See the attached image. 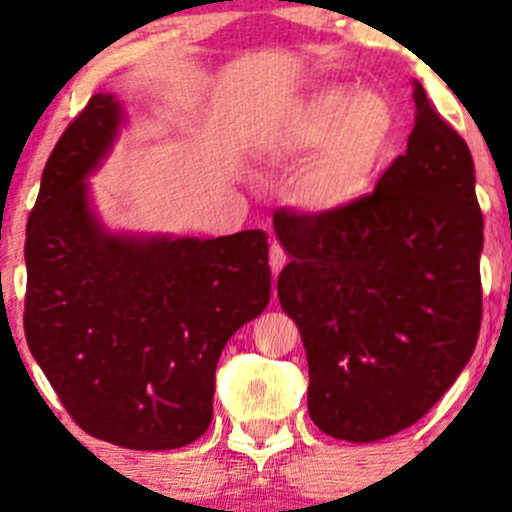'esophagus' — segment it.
Returning <instances> with one entry per match:
<instances>
[{"instance_id": "34e87169", "label": "esophagus", "mask_w": 512, "mask_h": 512, "mask_svg": "<svg viewBox=\"0 0 512 512\" xmlns=\"http://www.w3.org/2000/svg\"><path fill=\"white\" fill-rule=\"evenodd\" d=\"M286 260H289V257H286V250L281 248L279 243H272V245H269V267H272L274 276L279 274L281 269H284Z\"/></svg>"}]
</instances>
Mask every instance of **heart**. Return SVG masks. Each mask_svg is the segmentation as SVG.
Masks as SVG:
<instances>
[{"label":"heart","mask_w":512,"mask_h":512,"mask_svg":"<svg viewBox=\"0 0 512 512\" xmlns=\"http://www.w3.org/2000/svg\"><path fill=\"white\" fill-rule=\"evenodd\" d=\"M395 137V110L375 91H317L284 134V149L310 154L301 195L313 207H342L366 195Z\"/></svg>","instance_id":"obj_1"}]
</instances>
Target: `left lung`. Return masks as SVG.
I'll list each match as a JSON object with an SVG mask.
<instances>
[{
    "label": "left lung",
    "mask_w": 512,
    "mask_h": 512,
    "mask_svg": "<svg viewBox=\"0 0 512 512\" xmlns=\"http://www.w3.org/2000/svg\"><path fill=\"white\" fill-rule=\"evenodd\" d=\"M414 103L407 154L370 195L274 214L291 257L276 293L308 356L310 419L349 443L416 424L467 366L481 327L472 154L419 81Z\"/></svg>",
    "instance_id": "left-lung-1"
}]
</instances>
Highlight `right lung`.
Wrapping results in <instances>:
<instances>
[{
	"label": "right lung",
	"instance_id": "1",
	"mask_svg": "<svg viewBox=\"0 0 512 512\" xmlns=\"http://www.w3.org/2000/svg\"><path fill=\"white\" fill-rule=\"evenodd\" d=\"M122 122L96 93L45 163L26 226L28 349L88 436L129 450L190 445L211 424L228 339L267 308V236H110L84 178Z\"/></svg>",
	"mask_w": 512,
	"mask_h": 512
}]
</instances>
